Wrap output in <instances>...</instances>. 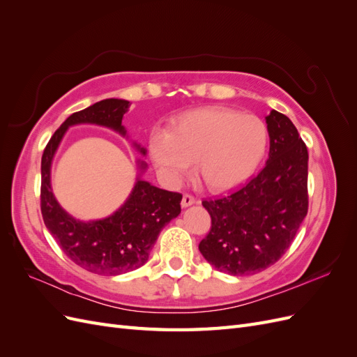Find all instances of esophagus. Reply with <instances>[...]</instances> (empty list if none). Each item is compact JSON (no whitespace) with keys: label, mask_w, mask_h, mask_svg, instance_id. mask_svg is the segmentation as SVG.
Wrapping results in <instances>:
<instances>
[{"label":"esophagus","mask_w":357,"mask_h":357,"mask_svg":"<svg viewBox=\"0 0 357 357\" xmlns=\"http://www.w3.org/2000/svg\"><path fill=\"white\" fill-rule=\"evenodd\" d=\"M193 204H198V199L195 197L189 195V193H185L181 199V207L186 208V207H190V205H193Z\"/></svg>","instance_id":"obj_1"}]
</instances>
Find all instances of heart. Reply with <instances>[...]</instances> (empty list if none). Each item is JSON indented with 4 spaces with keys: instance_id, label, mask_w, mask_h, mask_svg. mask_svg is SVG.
Listing matches in <instances>:
<instances>
[{
    "instance_id": "1",
    "label": "heart",
    "mask_w": 357,
    "mask_h": 357,
    "mask_svg": "<svg viewBox=\"0 0 357 357\" xmlns=\"http://www.w3.org/2000/svg\"><path fill=\"white\" fill-rule=\"evenodd\" d=\"M268 126L253 114L226 107H205L177 116L167 134L155 132L149 153L168 181H178L195 162V176L214 192L250 178L266 153Z\"/></svg>"
}]
</instances>
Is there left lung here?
<instances>
[{
	"instance_id": "1",
	"label": "left lung",
	"mask_w": 357,
	"mask_h": 357,
	"mask_svg": "<svg viewBox=\"0 0 357 357\" xmlns=\"http://www.w3.org/2000/svg\"><path fill=\"white\" fill-rule=\"evenodd\" d=\"M265 168L228 197L202 201L211 229L199 252L218 271L252 275L274 265L294 241L308 211V152L290 119L266 117Z\"/></svg>"
}]
</instances>
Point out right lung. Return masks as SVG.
Listing matches in <instances>:
<instances>
[{"mask_svg": "<svg viewBox=\"0 0 357 357\" xmlns=\"http://www.w3.org/2000/svg\"><path fill=\"white\" fill-rule=\"evenodd\" d=\"M128 107L126 100L109 98L73 113L52 135L41 158V214L46 228L74 264L100 275H121L143 266L159 232L181 211L180 193L159 189L142 178L147 169L142 159L137 160L139 172L132 192L109 218L79 220L63 210L53 195L52 162L68 128L82 123L98 125L126 137L122 119ZM132 146L146 155L142 144Z\"/></svg>", "mask_w": 357, "mask_h": 357, "instance_id": "1", "label": "right lung"}]
</instances>
